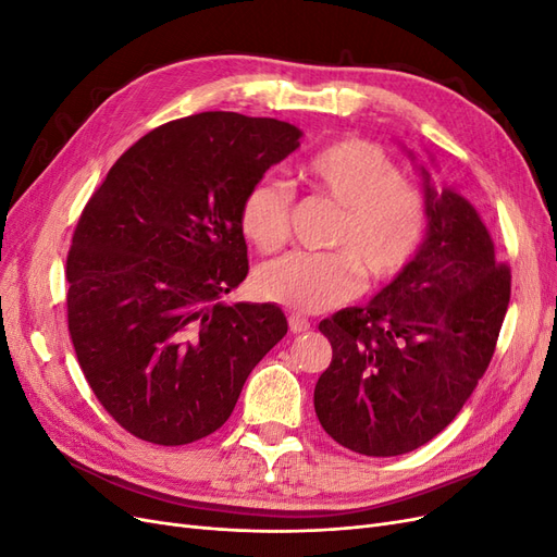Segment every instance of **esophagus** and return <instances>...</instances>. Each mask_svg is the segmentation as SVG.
Segmentation results:
<instances>
[{
    "mask_svg": "<svg viewBox=\"0 0 557 557\" xmlns=\"http://www.w3.org/2000/svg\"><path fill=\"white\" fill-rule=\"evenodd\" d=\"M288 325H290V332H293V334H301V332L311 330L309 318L299 315V313H290V315H288Z\"/></svg>",
    "mask_w": 557,
    "mask_h": 557,
    "instance_id": "obj_1",
    "label": "esophagus"
}]
</instances>
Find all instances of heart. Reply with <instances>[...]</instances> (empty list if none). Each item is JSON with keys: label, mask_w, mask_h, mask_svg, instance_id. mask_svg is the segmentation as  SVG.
Segmentation results:
<instances>
[{"label": "heart", "mask_w": 557, "mask_h": 557, "mask_svg": "<svg viewBox=\"0 0 557 557\" xmlns=\"http://www.w3.org/2000/svg\"><path fill=\"white\" fill-rule=\"evenodd\" d=\"M318 197L339 209L327 232L325 252H290L264 264L256 276L262 297L295 311L318 313L339 307L369 281L399 276L425 234V199L404 183L399 166L374 144L346 139L320 150L305 166ZM293 190L288 183H252L239 211L246 239L274 252L290 237Z\"/></svg>", "instance_id": "1"}]
</instances>
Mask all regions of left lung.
I'll return each instance as SVG.
<instances>
[{"mask_svg":"<svg viewBox=\"0 0 557 557\" xmlns=\"http://www.w3.org/2000/svg\"><path fill=\"white\" fill-rule=\"evenodd\" d=\"M428 234L407 269L364 307L320 320L332 362L313 407L336 444L393 458L434 440L493 360L511 297L481 215L420 166Z\"/></svg>","mask_w":557,"mask_h":557,"instance_id":"8db88e82","label":"left lung"}]
</instances>
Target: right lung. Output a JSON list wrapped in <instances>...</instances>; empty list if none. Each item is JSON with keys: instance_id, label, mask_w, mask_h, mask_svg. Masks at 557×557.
<instances>
[{"instance_id": "1", "label": "right lung", "mask_w": 557, "mask_h": 557, "mask_svg": "<svg viewBox=\"0 0 557 557\" xmlns=\"http://www.w3.org/2000/svg\"><path fill=\"white\" fill-rule=\"evenodd\" d=\"M301 132L207 111L148 132L83 209L66 256L78 364L117 425L183 446L221 428L288 332L276 305H225L248 274L242 201Z\"/></svg>"}]
</instances>
